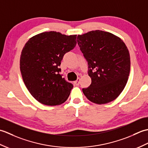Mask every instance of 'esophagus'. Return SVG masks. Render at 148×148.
Listing matches in <instances>:
<instances>
[{"instance_id": "obj_1", "label": "esophagus", "mask_w": 148, "mask_h": 148, "mask_svg": "<svg viewBox=\"0 0 148 148\" xmlns=\"http://www.w3.org/2000/svg\"><path fill=\"white\" fill-rule=\"evenodd\" d=\"M74 83H75V84H76V85H77V86L79 85V83H80V79H79V78H77V79L76 81H75Z\"/></svg>"}]
</instances>
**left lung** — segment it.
Returning a JSON list of instances; mask_svg holds the SVG:
<instances>
[{"instance_id": "1", "label": "left lung", "mask_w": 148, "mask_h": 148, "mask_svg": "<svg viewBox=\"0 0 148 148\" xmlns=\"http://www.w3.org/2000/svg\"><path fill=\"white\" fill-rule=\"evenodd\" d=\"M77 42L88 64L92 83L83 88L84 95L97 104L115 100L126 86L130 57L124 42L108 32L92 30L78 35Z\"/></svg>"}]
</instances>
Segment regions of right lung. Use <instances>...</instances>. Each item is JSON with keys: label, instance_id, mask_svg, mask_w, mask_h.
<instances>
[{"label": "right lung", "instance_id": "add662e5", "mask_svg": "<svg viewBox=\"0 0 148 148\" xmlns=\"http://www.w3.org/2000/svg\"><path fill=\"white\" fill-rule=\"evenodd\" d=\"M76 35L55 31L34 36L25 45L20 56V71L31 95L46 106L65 102L73 85L60 72L63 56L76 45Z\"/></svg>", "mask_w": 148, "mask_h": 148}]
</instances>
